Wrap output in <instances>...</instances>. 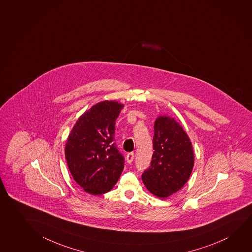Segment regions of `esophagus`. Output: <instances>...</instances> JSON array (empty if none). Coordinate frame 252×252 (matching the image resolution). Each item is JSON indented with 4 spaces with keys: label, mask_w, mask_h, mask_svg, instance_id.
Returning <instances> with one entry per match:
<instances>
[{
    "label": "esophagus",
    "mask_w": 252,
    "mask_h": 252,
    "mask_svg": "<svg viewBox=\"0 0 252 252\" xmlns=\"http://www.w3.org/2000/svg\"><path fill=\"white\" fill-rule=\"evenodd\" d=\"M133 159H134V153H129L126 155V161L130 164L133 161Z\"/></svg>",
    "instance_id": "esophagus-1"
}]
</instances>
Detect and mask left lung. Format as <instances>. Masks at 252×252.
<instances>
[{
  "mask_svg": "<svg viewBox=\"0 0 252 252\" xmlns=\"http://www.w3.org/2000/svg\"><path fill=\"white\" fill-rule=\"evenodd\" d=\"M151 166L142 174L147 190L159 198H167L181 189L194 167L192 142L182 126L166 115L155 120Z\"/></svg>",
  "mask_w": 252,
  "mask_h": 252,
  "instance_id": "8db88e82",
  "label": "left lung"
}]
</instances>
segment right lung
Returning a JSON list of instances; mask_svg holds the SVG:
<instances>
[{"instance_id":"add662e5","label":"right lung","mask_w":252,"mask_h":252,"mask_svg":"<svg viewBox=\"0 0 252 252\" xmlns=\"http://www.w3.org/2000/svg\"><path fill=\"white\" fill-rule=\"evenodd\" d=\"M124 105L101 101L78 118L65 144L66 162L75 182L88 194L112 189L124 169L114 140L115 121Z\"/></svg>"}]
</instances>
